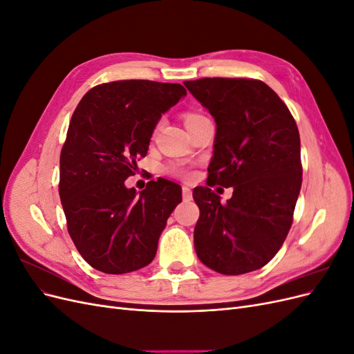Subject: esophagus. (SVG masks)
<instances>
[{
	"label": "esophagus",
	"instance_id": "obj_1",
	"mask_svg": "<svg viewBox=\"0 0 354 354\" xmlns=\"http://www.w3.org/2000/svg\"><path fill=\"white\" fill-rule=\"evenodd\" d=\"M192 199V190L187 186H183V201L189 202Z\"/></svg>",
	"mask_w": 354,
	"mask_h": 354
}]
</instances>
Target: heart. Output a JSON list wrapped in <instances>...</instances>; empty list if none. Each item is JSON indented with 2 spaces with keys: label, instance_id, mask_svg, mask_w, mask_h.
<instances>
[{
  "label": "heart",
  "instance_id": "obj_1",
  "mask_svg": "<svg viewBox=\"0 0 354 354\" xmlns=\"http://www.w3.org/2000/svg\"><path fill=\"white\" fill-rule=\"evenodd\" d=\"M202 115H198V113H194V112H189V113H186L185 115V124H186V127L187 125H190V124H195V122H198L199 120H202ZM169 173L171 174H174V176H178V177H186L187 176V173H186V169L183 168V167H180V165H173L169 168Z\"/></svg>",
  "mask_w": 354,
  "mask_h": 354
}]
</instances>
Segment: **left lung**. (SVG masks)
I'll return each instance as SVG.
<instances>
[{
  "instance_id": "left-lung-1",
  "label": "left lung",
  "mask_w": 354,
  "mask_h": 354,
  "mask_svg": "<svg viewBox=\"0 0 354 354\" xmlns=\"http://www.w3.org/2000/svg\"><path fill=\"white\" fill-rule=\"evenodd\" d=\"M183 84L217 124L207 185L233 187L226 203L209 187L194 189L201 211L194 233L198 259L221 274L259 270L286 239L301 189L295 120L259 80Z\"/></svg>"
}]
</instances>
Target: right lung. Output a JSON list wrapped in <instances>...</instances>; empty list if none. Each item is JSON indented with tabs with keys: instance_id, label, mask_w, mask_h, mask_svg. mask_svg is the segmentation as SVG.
Wrapping results in <instances>:
<instances>
[{
	"instance_id": "obj_1",
	"label": "right lung",
	"mask_w": 354,
	"mask_h": 354,
	"mask_svg": "<svg viewBox=\"0 0 354 354\" xmlns=\"http://www.w3.org/2000/svg\"><path fill=\"white\" fill-rule=\"evenodd\" d=\"M180 84L124 80L95 85L75 109L60 153L59 195L68 232L95 270L122 274L151 264L181 187L165 178L127 189Z\"/></svg>"
}]
</instances>
